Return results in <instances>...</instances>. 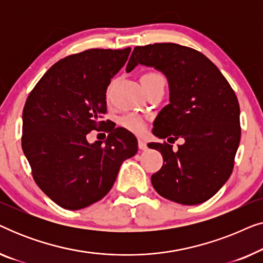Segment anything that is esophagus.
I'll return each instance as SVG.
<instances>
[{
	"label": "esophagus",
	"instance_id": "1",
	"mask_svg": "<svg viewBox=\"0 0 263 263\" xmlns=\"http://www.w3.org/2000/svg\"><path fill=\"white\" fill-rule=\"evenodd\" d=\"M139 148H140V149H142V151L147 149V143H146L145 140L139 139Z\"/></svg>",
	"mask_w": 263,
	"mask_h": 263
}]
</instances>
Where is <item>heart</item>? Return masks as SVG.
Segmentation results:
<instances>
[{
  "mask_svg": "<svg viewBox=\"0 0 263 263\" xmlns=\"http://www.w3.org/2000/svg\"><path fill=\"white\" fill-rule=\"evenodd\" d=\"M157 79H163V77L157 73H147L143 74L140 80H157ZM121 124L127 130L135 133V134H140V133L145 130V121H143L141 116L135 114H129L125 115L124 117H122Z\"/></svg>",
  "mask_w": 263,
  "mask_h": 263,
  "instance_id": "obj_1",
  "label": "heart"
}]
</instances>
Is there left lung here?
<instances>
[{"label": "left lung", "instance_id": "left-lung-1", "mask_svg": "<svg viewBox=\"0 0 263 263\" xmlns=\"http://www.w3.org/2000/svg\"><path fill=\"white\" fill-rule=\"evenodd\" d=\"M153 67L167 79L168 103L158 114L152 133L184 143L151 142L163 166L152 175L156 192L193 206L211 199L231 175L239 146V104L224 75L203 53L174 43L136 46L125 71Z\"/></svg>", "mask_w": 263, "mask_h": 263}]
</instances>
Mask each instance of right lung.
I'll return each mask as SVG.
<instances>
[{
  "instance_id": "add662e5",
  "label": "right lung",
  "mask_w": 263,
  "mask_h": 263,
  "mask_svg": "<svg viewBox=\"0 0 263 263\" xmlns=\"http://www.w3.org/2000/svg\"><path fill=\"white\" fill-rule=\"evenodd\" d=\"M130 48L89 49L53 64L34 86L23 112V151L39 188L62 208L81 210L102 200L122 163L138 152L124 128H106V89ZM104 128L108 139L85 136Z\"/></svg>"
}]
</instances>
